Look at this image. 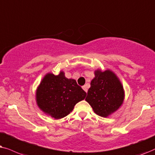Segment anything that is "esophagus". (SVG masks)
<instances>
[{
  "label": "esophagus",
  "instance_id": "34e87169",
  "mask_svg": "<svg viewBox=\"0 0 155 155\" xmlns=\"http://www.w3.org/2000/svg\"><path fill=\"white\" fill-rule=\"evenodd\" d=\"M82 88L84 90V91H86V93H87L88 89H87V87H86V86H82Z\"/></svg>",
  "mask_w": 155,
  "mask_h": 155
}]
</instances>
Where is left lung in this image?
Returning <instances> with one entry per match:
<instances>
[{
	"instance_id": "1",
	"label": "left lung",
	"mask_w": 155,
	"mask_h": 155,
	"mask_svg": "<svg viewBox=\"0 0 155 155\" xmlns=\"http://www.w3.org/2000/svg\"><path fill=\"white\" fill-rule=\"evenodd\" d=\"M91 82L86 101L97 115L107 117L119 108L123 102L122 84L112 71L97 70Z\"/></svg>"
}]
</instances>
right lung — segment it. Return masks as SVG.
<instances>
[{
  "label": "right lung",
  "mask_w": 155,
  "mask_h": 155,
  "mask_svg": "<svg viewBox=\"0 0 155 155\" xmlns=\"http://www.w3.org/2000/svg\"><path fill=\"white\" fill-rule=\"evenodd\" d=\"M86 96V93L76 80L68 79L62 71L57 76L47 74L36 94L38 106L55 119L67 116Z\"/></svg>",
  "instance_id": "1"
}]
</instances>
